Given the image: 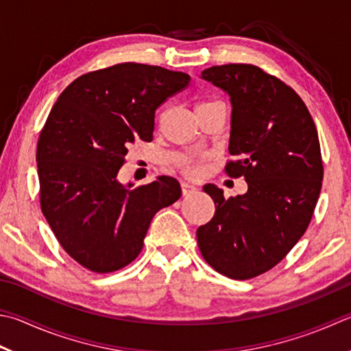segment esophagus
Returning a JSON list of instances; mask_svg holds the SVG:
<instances>
[{
    "label": "esophagus",
    "instance_id": "1",
    "mask_svg": "<svg viewBox=\"0 0 351 351\" xmlns=\"http://www.w3.org/2000/svg\"><path fill=\"white\" fill-rule=\"evenodd\" d=\"M195 186L193 183H189V182H182V193H183V195H189V194H193V193H195Z\"/></svg>",
    "mask_w": 351,
    "mask_h": 351
}]
</instances>
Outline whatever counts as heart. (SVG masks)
I'll use <instances>...</instances> for the list:
<instances>
[{
  "label": "heart",
  "mask_w": 351,
  "mask_h": 351,
  "mask_svg": "<svg viewBox=\"0 0 351 351\" xmlns=\"http://www.w3.org/2000/svg\"><path fill=\"white\" fill-rule=\"evenodd\" d=\"M206 104H213V102H204V104H202V105H206ZM184 169L189 171V173H195V171H197V168H195L194 165L191 163L189 160H188V162H184Z\"/></svg>",
  "instance_id": "heart-1"
}]
</instances>
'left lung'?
Here are the masks:
<instances>
[{"instance_id": "1", "label": "left lung", "mask_w": 351, "mask_h": 351, "mask_svg": "<svg viewBox=\"0 0 351 351\" xmlns=\"http://www.w3.org/2000/svg\"><path fill=\"white\" fill-rule=\"evenodd\" d=\"M202 77L230 96L234 160L224 171L244 177L247 193L224 198L204 184L215 214L197 229V243L218 274L250 280L275 267L308 228L324 177L318 131L296 91L256 65H214Z\"/></svg>"}]
</instances>
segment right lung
<instances>
[{"mask_svg": "<svg viewBox=\"0 0 351 351\" xmlns=\"http://www.w3.org/2000/svg\"><path fill=\"white\" fill-rule=\"evenodd\" d=\"M189 81L182 71L123 62L79 76L53 105L36 148L39 202L82 267L110 274L128 266L153 217L180 198L173 177L130 189L117 173L131 143L153 141L156 110Z\"/></svg>", "mask_w": 351, "mask_h": 351, "instance_id": "obj_1", "label": "right lung"}]
</instances>
